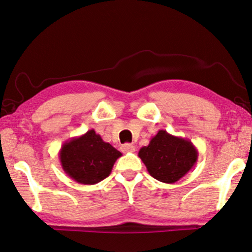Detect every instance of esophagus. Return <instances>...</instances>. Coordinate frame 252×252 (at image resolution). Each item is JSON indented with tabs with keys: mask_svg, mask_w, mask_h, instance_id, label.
I'll use <instances>...</instances> for the list:
<instances>
[{
	"mask_svg": "<svg viewBox=\"0 0 252 252\" xmlns=\"http://www.w3.org/2000/svg\"><path fill=\"white\" fill-rule=\"evenodd\" d=\"M122 151L124 153H128V152H134L135 151V147L133 144H129V143H125L122 145Z\"/></svg>",
	"mask_w": 252,
	"mask_h": 252,
	"instance_id": "obj_1",
	"label": "esophagus"
}]
</instances>
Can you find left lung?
<instances>
[{
	"label": "left lung",
	"mask_w": 252,
	"mask_h": 252,
	"mask_svg": "<svg viewBox=\"0 0 252 252\" xmlns=\"http://www.w3.org/2000/svg\"><path fill=\"white\" fill-rule=\"evenodd\" d=\"M138 157L149 174L162 183L173 184L187 175L198 160V150L188 138L159 130L147 147H142Z\"/></svg>",
	"instance_id": "8db88e82"
}]
</instances>
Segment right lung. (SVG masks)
<instances>
[{"mask_svg":"<svg viewBox=\"0 0 252 252\" xmlns=\"http://www.w3.org/2000/svg\"><path fill=\"white\" fill-rule=\"evenodd\" d=\"M122 152L104 142L94 129L65 141L59 152L61 167L79 184L92 185L111 174Z\"/></svg>","mask_w":252,"mask_h":252,"instance_id":"1","label":"right lung"}]
</instances>
